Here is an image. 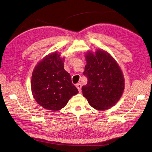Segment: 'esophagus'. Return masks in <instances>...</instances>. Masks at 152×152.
I'll return each mask as SVG.
<instances>
[{
    "label": "esophagus",
    "instance_id": "esophagus-1",
    "mask_svg": "<svg viewBox=\"0 0 152 152\" xmlns=\"http://www.w3.org/2000/svg\"><path fill=\"white\" fill-rule=\"evenodd\" d=\"M76 87L77 89H78L79 91V93H81V91H82V85H81L80 83L76 84Z\"/></svg>",
    "mask_w": 152,
    "mask_h": 152
}]
</instances>
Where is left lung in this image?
I'll list each match as a JSON object with an SVG mask.
<instances>
[{
	"mask_svg": "<svg viewBox=\"0 0 152 152\" xmlns=\"http://www.w3.org/2000/svg\"><path fill=\"white\" fill-rule=\"evenodd\" d=\"M86 59L83 75L87 77V83L82 88L83 96L97 110L114 106L124 89V75L117 62L107 52L100 49L95 54L87 52Z\"/></svg>",
	"mask_w": 152,
	"mask_h": 152,
	"instance_id": "8db88e82",
	"label": "left lung"
}]
</instances>
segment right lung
<instances>
[{"mask_svg": "<svg viewBox=\"0 0 152 152\" xmlns=\"http://www.w3.org/2000/svg\"><path fill=\"white\" fill-rule=\"evenodd\" d=\"M64 59L58 52L49 54L37 63L31 75L33 96L38 104L48 110H60L78 93L70 74L64 69Z\"/></svg>", "mask_w": 152, "mask_h": 152, "instance_id": "add662e5", "label": "right lung"}]
</instances>
